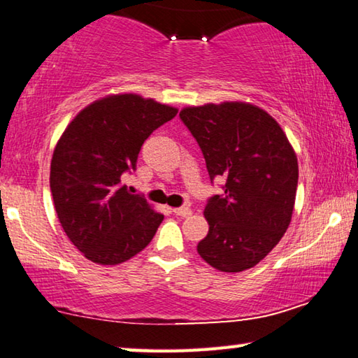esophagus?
I'll return each instance as SVG.
<instances>
[{
    "label": "esophagus",
    "instance_id": "1",
    "mask_svg": "<svg viewBox=\"0 0 358 358\" xmlns=\"http://www.w3.org/2000/svg\"><path fill=\"white\" fill-rule=\"evenodd\" d=\"M172 212H173L175 215H177V217H183V218L189 217V215L192 213L189 207H178V208H173Z\"/></svg>",
    "mask_w": 358,
    "mask_h": 358
}]
</instances>
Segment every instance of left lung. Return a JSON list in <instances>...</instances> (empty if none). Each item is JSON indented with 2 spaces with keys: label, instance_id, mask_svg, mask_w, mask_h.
Instances as JSON below:
<instances>
[{
  "label": "left lung",
  "instance_id": "obj_1",
  "mask_svg": "<svg viewBox=\"0 0 358 358\" xmlns=\"http://www.w3.org/2000/svg\"><path fill=\"white\" fill-rule=\"evenodd\" d=\"M180 119L196 138L210 180L223 194L207 201L208 234L197 253L212 268L241 272L258 264L292 221L298 159L277 121L243 101L189 106Z\"/></svg>",
  "mask_w": 358,
  "mask_h": 358
}]
</instances>
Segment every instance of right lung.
I'll return each mask as SVG.
<instances>
[{
    "instance_id": "add662e5",
    "label": "right lung",
    "mask_w": 358,
    "mask_h": 358,
    "mask_svg": "<svg viewBox=\"0 0 358 358\" xmlns=\"http://www.w3.org/2000/svg\"><path fill=\"white\" fill-rule=\"evenodd\" d=\"M178 110L135 94L94 101L68 124L50 162V192L68 239L97 264H119L155 237L164 215L121 185L152 130Z\"/></svg>"
}]
</instances>
